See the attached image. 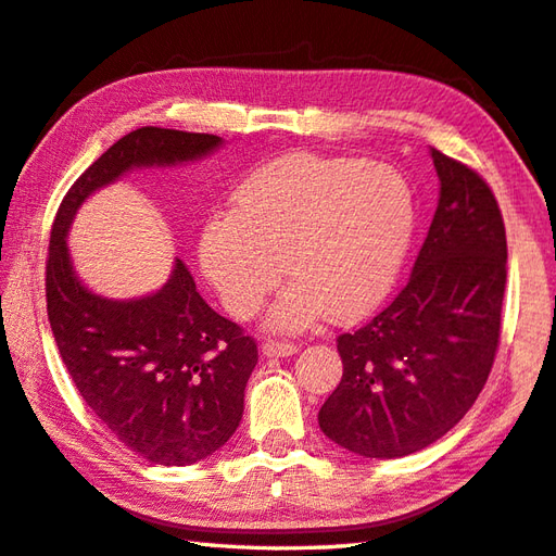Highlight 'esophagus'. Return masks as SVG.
<instances>
[{
  "instance_id": "esophagus-1",
  "label": "esophagus",
  "mask_w": 556,
  "mask_h": 556,
  "mask_svg": "<svg viewBox=\"0 0 556 556\" xmlns=\"http://www.w3.org/2000/svg\"><path fill=\"white\" fill-rule=\"evenodd\" d=\"M296 350H299L296 342H289V340H265L263 342L265 356H291Z\"/></svg>"
}]
</instances>
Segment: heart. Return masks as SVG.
Listing matches in <instances>:
<instances>
[{
  "label": "heart",
  "instance_id": "obj_1",
  "mask_svg": "<svg viewBox=\"0 0 556 556\" xmlns=\"http://www.w3.org/2000/svg\"><path fill=\"white\" fill-rule=\"evenodd\" d=\"M415 224V192L393 166L289 154L238 185L228 214L206 219L200 260L241 318L260 311L285 265L296 285L271 311L275 328H303L323 311L354 320L395 285Z\"/></svg>",
  "mask_w": 556,
  "mask_h": 556
}]
</instances>
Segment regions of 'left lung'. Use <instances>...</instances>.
I'll return each instance as SVG.
<instances>
[{
	"instance_id": "8db88e82",
	"label": "left lung",
	"mask_w": 556,
	"mask_h": 556,
	"mask_svg": "<svg viewBox=\"0 0 556 556\" xmlns=\"http://www.w3.org/2000/svg\"><path fill=\"white\" fill-rule=\"evenodd\" d=\"M441 200L407 285L337 337L344 374L320 429L364 458H402L439 441L482 393L502 337L506 226L475 168L431 149Z\"/></svg>"
}]
</instances>
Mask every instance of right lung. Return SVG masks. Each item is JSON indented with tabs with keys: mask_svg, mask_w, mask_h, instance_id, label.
<instances>
[{
	"mask_svg": "<svg viewBox=\"0 0 556 556\" xmlns=\"http://www.w3.org/2000/svg\"><path fill=\"white\" fill-rule=\"evenodd\" d=\"M219 144L216 135L135 129L74 180L50 231L46 299L62 362L98 421L154 465H192L233 437L257 342L206 306L182 260L154 296H96L76 279L64 233L76 206L125 170L198 159Z\"/></svg>",
	"mask_w": 556,
	"mask_h": 556,
	"instance_id": "obj_1",
	"label": "right lung"
}]
</instances>
